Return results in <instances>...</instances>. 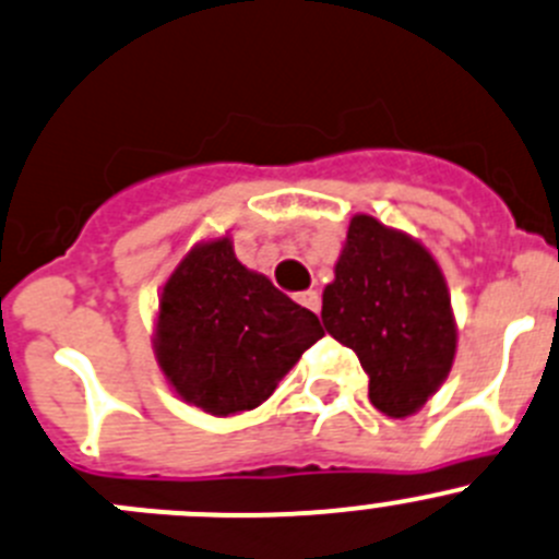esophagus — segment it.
Listing matches in <instances>:
<instances>
[{
  "mask_svg": "<svg viewBox=\"0 0 559 559\" xmlns=\"http://www.w3.org/2000/svg\"><path fill=\"white\" fill-rule=\"evenodd\" d=\"M297 302L306 308H311V311H319V292L317 289H306V292H297Z\"/></svg>",
  "mask_w": 559,
  "mask_h": 559,
  "instance_id": "obj_1",
  "label": "esophagus"
}]
</instances>
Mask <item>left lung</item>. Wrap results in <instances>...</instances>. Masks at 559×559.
Wrapping results in <instances>:
<instances>
[{
  "instance_id": "8db88e82",
  "label": "left lung",
  "mask_w": 559,
  "mask_h": 559,
  "mask_svg": "<svg viewBox=\"0 0 559 559\" xmlns=\"http://www.w3.org/2000/svg\"><path fill=\"white\" fill-rule=\"evenodd\" d=\"M322 322L355 352L368 373V399L390 417L415 415L456 357V319L440 264L371 215L349 221L335 278L324 286Z\"/></svg>"
}]
</instances>
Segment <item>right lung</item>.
<instances>
[{"label":"right lung","mask_w":559,"mask_h":559,"mask_svg":"<svg viewBox=\"0 0 559 559\" xmlns=\"http://www.w3.org/2000/svg\"><path fill=\"white\" fill-rule=\"evenodd\" d=\"M324 335L317 313L235 257L229 237L199 242L164 284L155 357L182 401L210 415L257 409Z\"/></svg>","instance_id":"add662e5"}]
</instances>
